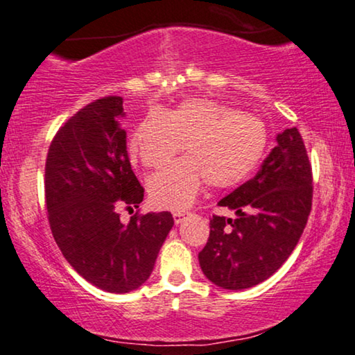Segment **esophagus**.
Masks as SVG:
<instances>
[{
    "label": "esophagus",
    "mask_w": 355,
    "mask_h": 355,
    "mask_svg": "<svg viewBox=\"0 0 355 355\" xmlns=\"http://www.w3.org/2000/svg\"><path fill=\"white\" fill-rule=\"evenodd\" d=\"M183 217H185V212H173L175 224H180V222L183 220Z\"/></svg>",
    "instance_id": "34e87169"
}]
</instances>
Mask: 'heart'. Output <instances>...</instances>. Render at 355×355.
Returning <instances> with one entry per match:
<instances>
[{
	"mask_svg": "<svg viewBox=\"0 0 355 355\" xmlns=\"http://www.w3.org/2000/svg\"><path fill=\"white\" fill-rule=\"evenodd\" d=\"M185 144L188 155L148 178L150 201L160 209L185 211L202 183L232 188L258 167L268 146L266 125L207 98H188L172 110H153L131 131L128 155L144 167H159Z\"/></svg>",
	"mask_w": 355,
	"mask_h": 355,
	"instance_id": "heart-1",
	"label": "heart"
}]
</instances>
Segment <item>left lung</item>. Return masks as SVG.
Listing matches in <instances>:
<instances>
[{
  "mask_svg": "<svg viewBox=\"0 0 355 355\" xmlns=\"http://www.w3.org/2000/svg\"><path fill=\"white\" fill-rule=\"evenodd\" d=\"M276 143L252 180L219 201L237 219L212 216L209 222L198 259L207 279L222 289H248L271 277L309 220L311 165L299 130H284Z\"/></svg>",
  "mask_w": 355,
  "mask_h": 355,
  "instance_id": "left-lung-1",
  "label": "left lung"
}]
</instances>
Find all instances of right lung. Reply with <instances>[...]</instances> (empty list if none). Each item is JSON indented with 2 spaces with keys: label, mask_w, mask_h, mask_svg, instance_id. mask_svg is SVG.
<instances>
[{
  "label": "right lung",
  "mask_w": 355,
  "mask_h": 355,
  "mask_svg": "<svg viewBox=\"0 0 355 355\" xmlns=\"http://www.w3.org/2000/svg\"><path fill=\"white\" fill-rule=\"evenodd\" d=\"M123 98L103 97L81 108L58 130L45 164V200L51 234L76 272L98 289L126 294L149 279L173 227L170 212L133 216L144 188L131 170Z\"/></svg>",
  "instance_id": "obj_1"
}]
</instances>
